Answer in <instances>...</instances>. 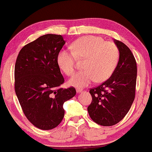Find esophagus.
Here are the masks:
<instances>
[{"mask_svg":"<svg viewBox=\"0 0 152 152\" xmlns=\"http://www.w3.org/2000/svg\"><path fill=\"white\" fill-rule=\"evenodd\" d=\"M76 91H77V93H82V92H83V89H81V88H77L76 89Z\"/></svg>","mask_w":152,"mask_h":152,"instance_id":"obj_1","label":"esophagus"}]
</instances>
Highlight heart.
<instances>
[{"label": "heart", "instance_id": "heart-1", "mask_svg": "<svg viewBox=\"0 0 152 152\" xmlns=\"http://www.w3.org/2000/svg\"><path fill=\"white\" fill-rule=\"evenodd\" d=\"M72 51L61 50L57 55V64L68 76L76 70V58L83 59L82 68L69 80V84L85 87L95 80L101 82L109 79L115 70L120 58L118 48L113 42L96 36H84L71 44Z\"/></svg>", "mask_w": 152, "mask_h": 152}]
</instances>
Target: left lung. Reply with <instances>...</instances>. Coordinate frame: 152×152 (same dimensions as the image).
I'll use <instances>...</instances> for the list:
<instances>
[{"instance_id": "obj_1", "label": "left lung", "mask_w": 152, "mask_h": 152, "mask_svg": "<svg viewBox=\"0 0 152 152\" xmlns=\"http://www.w3.org/2000/svg\"><path fill=\"white\" fill-rule=\"evenodd\" d=\"M120 52L118 65L111 76L91 88L92 102L88 107L91 119L102 126H113L124 118L135 98L137 65L130 49L114 39Z\"/></svg>"}]
</instances>
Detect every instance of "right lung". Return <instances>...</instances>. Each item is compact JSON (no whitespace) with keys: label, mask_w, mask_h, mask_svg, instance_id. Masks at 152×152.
I'll use <instances>...</instances> for the list:
<instances>
[{"label":"right lung","mask_w":152,"mask_h":152,"mask_svg":"<svg viewBox=\"0 0 152 152\" xmlns=\"http://www.w3.org/2000/svg\"><path fill=\"white\" fill-rule=\"evenodd\" d=\"M61 35H43L20 50L14 68V88L28 120L42 130L55 128L64 116V103L76 94L59 88L64 78L57 58L65 44Z\"/></svg>","instance_id":"obj_1"}]
</instances>
